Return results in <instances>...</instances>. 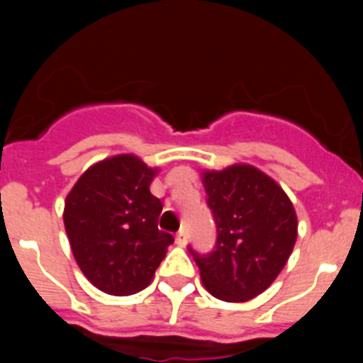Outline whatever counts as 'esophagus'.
Masks as SVG:
<instances>
[{
  "label": "esophagus",
  "instance_id": "1",
  "mask_svg": "<svg viewBox=\"0 0 363 363\" xmlns=\"http://www.w3.org/2000/svg\"><path fill=\"white\" fill-rule=\"evenodd\" d=\"M187 240H189L187 229H179V233L176 234V243H178L179 247H185L187 245Z\"/></svg>",
  "mask_w": 363,
  "mask_h": 363
}]
</instances>
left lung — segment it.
Masks as SVG:
<instances>
[{
    "instance_id": "obj_1",
    "label": "left lung",
    "mask_w": 363,
    "mask_h": 363,
    "mask_svg": "<svg viewBox=\"0 0 363 363\" xmlns=\"http://www.w3.org/2000/svg\"><path fill=\"white\" fill-rule=\"evenodd\" d=\"M216 221V247L194 255L203 287L223 301H249L285 267L298 238L293 201L265 172L247 163L201 174Z\"/></svg>"
}]
</instances>
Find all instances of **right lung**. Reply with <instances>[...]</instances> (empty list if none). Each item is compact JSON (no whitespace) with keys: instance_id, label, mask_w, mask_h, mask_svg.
Returning <instances> with one entry per match:
<instances>
[{"instance_id":"add662e5","label":"right lung","mask_w":363,"mask_h":363,"mask_svg":"<svg viewBox=\"0 0 363 363\" xmlns=\"http://www.w3.org/2000/svg\"><path fill=\"white\" fill-rule=\"evenodd\" d=\"M156 174L134 154H118L89 167L65 198L74 259L86 280L112 296L145 289L174 242L158 229L163 205L150 194Z\"/></svg>"}]
</instances>
